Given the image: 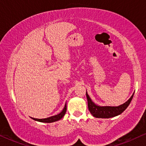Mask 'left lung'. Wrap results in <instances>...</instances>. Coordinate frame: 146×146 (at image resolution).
Returning <instances> with one entry per match:
<instances>
[{
    "label": "left lung",
    "mask_w": 146,
    "mask_h": 146,
    "mask_svg": "<svg viewBox=\"0 0 146 146\" xmlns=\"http://www.w3.org/2000/svg\"><path fill=\"white\" fill-rule=\"evenodd\" d=\"M133 94H134V93L133 94L128 100L125 102L123 104L119 106H100L95 104L92 101L91 98H90L86 90L88 107L90 112L92 114L94 117H98V118H110V117H113L121 114L127 108L133 98Z\"/></svg>",
    "instance_id": "8db88e82"
}]
</instances>
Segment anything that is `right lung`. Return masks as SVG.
<instances>
[{"label":"right lung","instance_id":"obj_1","mask_svg":"<svg viewBox=\"0 0 146 146\" xmlns=\"http://www.w3.org/2000/svg\"><path fill=\"white\" fill-rule=\"evenodd\" d=\"M66 111V103L64 106V108L62 110V111L58 114L53 115V116L47 117V118H44V119H37V118H34V117H31L32 119H33L34 120L40 121V122H44V123H52L54 122V121H58L60 119H61L64 117V115H65Z\"/></svg>","mask_w":146,"mask_h":146}]
</instances>
